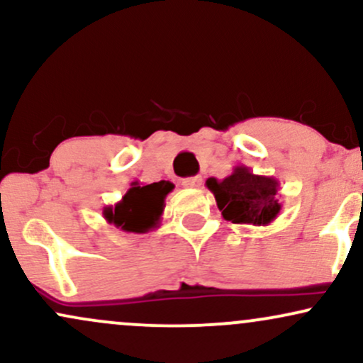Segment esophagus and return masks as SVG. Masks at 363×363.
<instances>
[{"label": "esophagus", "instance_id": "esophagus-1", "mask_svg": "<svg viewBox=\"0 0 363 363\" xmlns=\"http://www.w3.org/2000/svg\"><path fill=\"white\" fill-rule=\"evenodd\" d=\"M201 181L203 179L199 176H194V177H187L182 181V186L184 187H189V189H193V187H199L201 186Z\"/></svg>", "mask_w": 363, "mask_h": 363}]
</instances>
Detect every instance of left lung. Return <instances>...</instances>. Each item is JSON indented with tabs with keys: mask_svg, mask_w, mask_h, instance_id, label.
<instances>
[{
	"mask_svg": "<svg viewBox=\"0 0 363 363\" xmlns=\"http://www.w3.org/2000/svg\"><path fill=\"white\" fill-rule=\"evenodd\" d=\"M206 187L216 199L227 222L266 227L281 211L278 199L280 182L272 176H257L245 165H237L225 179H206Z\"/></svg>",
	"mask_w": 363,
	"mask_h": 363,
	"instance_id": "8db88e82",
	"label": "left lung"
}]
</instances>
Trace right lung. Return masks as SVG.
<instances>
[{
    "instance_id": "add662e5",
    "label": "right lung",
    "mask_w": 363,
    "mask_h": 363,
    "mask_svg": "<svg viewBox=\"0 0 363 363\" xmlns=\"http://www.w3.org/2000/svg\"><path fill=\"white\" fill-rule=\"evenodd\" d=\"M172 189L174 184L169 181H158L153 184H140L138 181H133L121 201L104 208L102 215L121 230L147 234L155 230L160 223L165 198Z\"/></svg>"
}]
</instances>
